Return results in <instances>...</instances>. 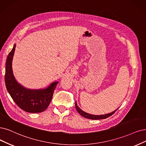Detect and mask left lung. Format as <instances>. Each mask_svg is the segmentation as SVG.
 <instances>
[{
  "label": "left lung",
  "mask_w": 146,
  "mask_h": 146,
  "mask_svg": "<svg viewBox=\"0 0 146 146\" xmlns=\"http://www.w3.org/2000/svg\"><path fill=\"white\" fill-rule=\"evenodd\" d=\"M75 106H76V109L77 110V111L79 112V114H80V115H82V117L88 118V119H91V120H100V119H105V118H106L108 117H109L110 116H111L112 114H114L115 112L118 110H115V111H114L113 112L109 113V114H105V115H92L88 114V113L85 112L84 111H83L81 109H80L78 107V106L77 105V103L76 102H75Z\"/></svg>",
  "instance_id": "8db88e82"
}]
</instances>
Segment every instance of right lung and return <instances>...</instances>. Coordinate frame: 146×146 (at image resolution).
Listing matches in <instances>:
<instances>
[{
	"instance_id": "add662e5",
	"label": "right lung",
	"mask_w": 146,
	"mask_h": 146,
	"mask_svg": "<svg viewBox=\"0 0 146 146\" xmlns=\"http://www.w3.org/2000/svg\"><path fill=\"white\" fill-rule=\"evenodd\" d=\"M15 49V44L9 53L6 62L5 81L8 93L15 103L23 111L31 113L44 111L50 103L58 82L52 83L45 89L31 90L23 87L16 80L13 72L12 61Z\"/></svg>"
}]
</instances>
